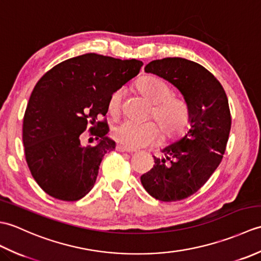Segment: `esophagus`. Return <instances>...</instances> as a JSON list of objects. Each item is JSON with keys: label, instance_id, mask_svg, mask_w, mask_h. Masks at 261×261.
Returning <instances> with one entry per match:
<instances>
[{"label": "esophagus", "instance_id": "esophagus-1", "mask_svg": "<svg viewBox=\"0 0 261 261\" xmlns=\"http://www.w3.org/2000/svg\"><path fill=\"white\" fill-rule=\"evenodd\" d=\"M116 150H118V151H121V152H134V151H135L134 149L126 148V147L122 146V145H118V146H116Z\"/></svg>", "mask_w": 261, "mask_h": 261}]
</instances>
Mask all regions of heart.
Returning <instances> with one entry per match:
<instances>
[{
	"instance_id": "1",
	"label": "heart",
	"mask_w": 261,
	"mask_h": 261,
	"mask_svg": "<svg viewBox=\"0 0 261 261\" xmlns=\"http://www.w3.org/2000/svg\"><path fill=\"white\" fill-rule=\"evenodd\" d=\"M137 88L148 101L152 103L150 116L156 119L161 129L152 121L120 122L112 129L113 139L126 148L136 149L151 145L162 130L166 140H174L182 136L191 124V111L184 99L173 96V90L165 81L153 76H145L138 81ZM123 90L114 91L108 102L110 114L118 115L121 111Z\"/></svg>"
}]
</instances>
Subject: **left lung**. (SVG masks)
I'll list each match as a JSON object with an SVG mask.
<instances>
[{
	"instance_id": "left-lung-1",
	"label": "left lung",
	"mask_w": 261,
	"mask_h": 261,
	"mask_svg": "<svg viewBox=\"0 0 261 261\" xmlns=\"http://www.w3.org/2000/svg\"><path fill=\"white\" fill-rule=\"evenodd\" d=\"M145 71L178 88L191 111V129L162 149L163 158L153 156L152 169L140 178L145 190L156 199L180 201L196 193L223 158L231 129L228 97L220 82L192 60H152Z\"/></svg>"
}]
</instances>
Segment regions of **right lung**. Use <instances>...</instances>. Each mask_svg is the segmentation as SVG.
Here are the masks:
<instances>
[{"label": "right lung", "mask_w": 261, "mask_h": 261, "mask_svg": "<svg viewBox=\"0 0 261 261\" xmlns=\"http://www.w3.org/2000/svg\"><path fill=\"white\" fill-rule=\"evenodd\" d=\"M142 62L85 54L56 65L31 93L23 118L25 160L37 184L62 201H79L90 192L104 154L115 149L107 137L111 94L139 74ZM92 124L95 146H83L80 135Z\"/></svg>", "instance_id": "1"}]
</instances>
